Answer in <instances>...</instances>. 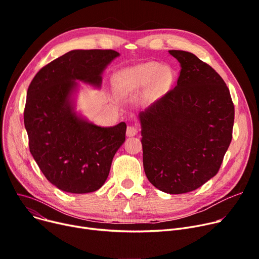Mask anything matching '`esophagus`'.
Returning <instances> with one entry per match:
<instances>
[{
  "mask_svg": "<svg viewBox=\"0 0 259 259\" xmlns=\"http://www.w3.org/2000/svg\"><path fill=\"white\" fill-rule=\"evenodd\" d=\"M126 133H127V137H134V135H137L138 133V128L134 126H128Z\"/></svg>",
  "mask_w": 259,
  "mask_h": 259,
  "instance_id": "obj_1",
  "label": "esophagus"
}]
</instances>
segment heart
Returning a JSON list of instances; mask_svg holds the SVG:
<instances>
[{
    "label": "heart",
    "mask_w": 259,
    "mask_h": 259,
    "mask_svg": "<svg viewBox=\"0 0 259 259\" xmlns=\"http://www.w3.org/2000/svg\"><path fill=\"white\" fill-rule=\"evenodd\" d=\"M160 71V66L155 63L142 64L126 68L116 74V83L124 87H139L150 84Z\"/></svg>",
    "instance_id": "heart-1"
}]
</instances>
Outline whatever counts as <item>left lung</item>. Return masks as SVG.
I'll use <instances>...</instances> for the list:
<instances>
[{"label": "left lung", "instance_id": "left-lung-1", "mask_svg": "<svg viewBox=\"0 0 259 259\" xmlns=\"http://www.w3.org/2000/svg\"><path fill=\"white\" fill-rule=\"evenodd\" d=\"M181 64L178 85L140 112L147 179L169 194L196 190L219 172L232 141L234 105L211 66L169 50Z\"/></svg>", "mask_w": 259, "mask_h": 259}]
</instances>
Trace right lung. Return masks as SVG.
<instances>
[{"mask_svg":"<svg viewBox=\"0 0 259 259\" xmlns=\"http://www.w3.org/2000/svg\"><path fill=\"white\" fill-rule=\"evenodd\" d=\"M119 53L72 50L40 69L28 87L24 124L29 150L45 178L68 193L84 194L106 182L114 154L124 144L126 124H92L75 111L77 81L102 85V73Z\"/></svg>","mask_w":259,"mask_h":259,"instance_id":"add662e5","label":"right lung"}]
</instances>
